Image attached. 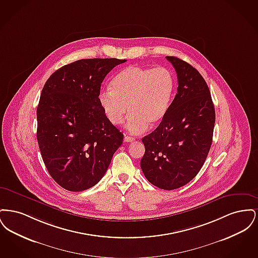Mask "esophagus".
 I'll use <instances>...</instances> for the list:
<instances>
[{
	"label": "esophagus",
	"instance_id": "1",
	"mask_svg": "<svg viewBox=\"0 0 258 258\" xmlns=\"http://www.w3.org/2000/svg\"><path fill=\"white\" fill-rule=\"evenodd\" d=\"M123 141H124V142H133V141H135V138H134V137H131V136H127V135H124Z\"/></svg>",
	"mask_w": 258,
	"mask_h": 258
}]
</instances>
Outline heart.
<instances>
[{
  "label": "heart",
  "mask_w": 258,
  "mask_h": 258,
  "mask_svg": "<svg viewBox=\"0 0 258 258\" xmlns=\"http://www.w3.org/2000/svg\"><path fill=\"white\" fill-rule=\"evenodd\" d=\"M110 90L98 96L100 107L109 123L122 124L131 113L126 130L141 134L148 124L157 126L165 118L175 91V78L166 68L130 66L111 81Z\"/></svg>",
  "instance_id": "heart-1"
}]
</instances>
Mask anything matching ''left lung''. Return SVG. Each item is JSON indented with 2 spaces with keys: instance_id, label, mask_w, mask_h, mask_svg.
I'll return each instance as SVG.
<instances>
[{
  "instance_id": "8db88e82",
  "label": "left lung",
  "mask_w": 258,
  "mask_h": 258,
  "mask_svg": "<svg viewBox=\"0 0 258 258\" xmlns=\"http://www.w3.org/2000/svg\"><path fill=\"white\" fill-rule=\"evenodd\" d=\"M178 89L159 126L142 138L141 169L151 184L172 190L190 182L208 156L215 126V107L208 85L192 66L177 57Z\"/></svg>"
}]
</instances>
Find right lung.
<instances>
[{
  "label": "right lung",
  "mask_w": 258,
  "mask_h": 258,
  "mask_svg": "<svg viewBox=\"0 0 258 258\" xmlns=\"http://www.w3.org/2000/svg\"><path fill=\"white\" fill-rule=\"evenodd\" d=\"M126 61L82 59L47 79L37 109V137L43 162L64 189L82 191L98 184L123 143L109 123L98 96L104 77Z\"/></svg>",
  "instance_id": "right-lung-1"
}]
</instances>
